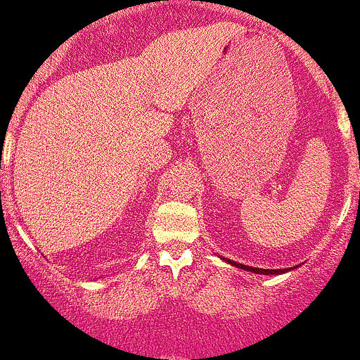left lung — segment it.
<instances>
[{
	"label": "left lung",
	"instance_id": "1",
	"mask_svg": "<svg viewBox=\"0 0 360 360\" xmlns=\"http://www.w3.org/2000/svg\"><path fill=\"white\" fill-rule=\"evenodd\" d=\"M226 262H229L231 266L234 267H240V269L243 271H250V272H255V274H283V272H286L288 269H259V267H252V266H243V264H238V262H233V260H226Z\"/></svg>",
	"mask_w": 360,
	"mask_h": 360
}]
</instances>
